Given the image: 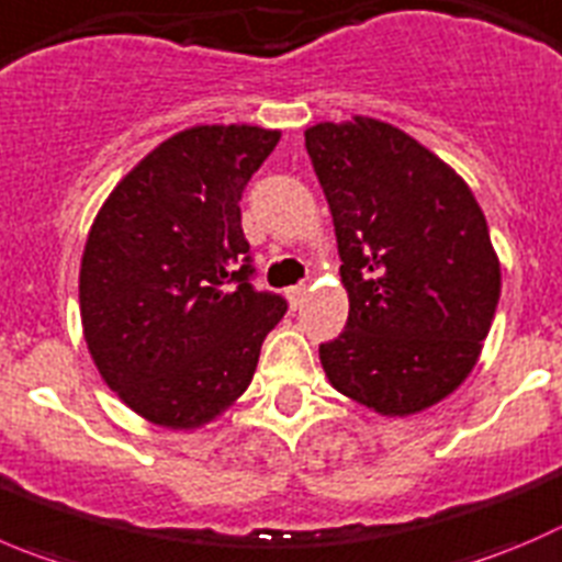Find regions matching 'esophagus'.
Listing matches in <instances>:
<instances>
[{
	"mask_svg": "<svg viewBox=\"0 0 562 562\" xmlns=\"http://www.w3.org/2000/svg\"><path fill=\"white\" fill-rule=\"evenodd\" d=\"M306 292H308L306 284L290 286V303H292V308H301V306H303V301H306Z\"/></svg>",
	"mask_w": 562,
	"mask_h": 562,
	"instance_id": "34e87169",
	"label": "esophagus"
}]
</instances>
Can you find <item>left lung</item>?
Returning a JSON list of instances; mask_svg holds the SVG:
<instances>
[{
    "instance_id": "8db88e82",
    "label": "left lung",
    "mask_w": 562,
    "mask_h": 562,
    "mask_svg": "<svg viewBox=\"0 0 562 562\" xmlns=\"http://www.w3.org/2000/svg\"><path fill=\"white\" fill-rule=\"evenodd\" d=\"M334 217L345 330L325 375L378 414L405 416L461 386L499 303V261L467 181L375 117L306 130Z\"/></svg>"
}]
</instances>
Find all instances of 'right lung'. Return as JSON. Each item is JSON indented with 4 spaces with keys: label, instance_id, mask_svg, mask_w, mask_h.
Instances as JSON below:
<instances>
[{
    "label": "right lung",
    "instance_id": "obj_1",
    "mask_svg": "<svg viewBox=\"0 0 562 562\" xmlns=\"http://www.w3.org/2000/svg\"><path fill=\"white\" fill-rule=\"evenodd\" d=\"M278 132L192 126L101 206L79 272L85 341L132 411L198 427L248 389L286 301L256 290L239 198Z\"/></svg>",
    "mask_w": 562,
    "mask_h": 562
}]
</instances>
